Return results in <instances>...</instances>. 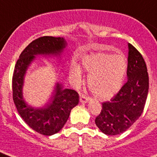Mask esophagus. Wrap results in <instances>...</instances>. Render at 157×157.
Instances as JSON below:
<instances>
[{"mask_svg": "<svg viewBox=\"0 0 157 157\" xmlns=\"http://www.w3.org/2000/svg\"><path fill=\"white\" fill-rule=\"evenodd\" d=\"M90 98H89V97H86V96L84 95V94L80 95V102H82V103H86L87 101H90Z\"/></svg>", "mask_w": 157, "mask_h": 157, "instance_id": "34e87169", "label": "esophagus"}]
</instances>
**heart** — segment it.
Listing matches in <instances>:
<instances>
[{"label": "heart", "instance_id": "obj_1", "mask_svg": "<svg viewBox=\"0 0 157 157\" xmlns=\"http://www.w3.org/2000/svg\"><path fill=\"white\" fill-rule=\"evenodd\" d=\"M82 65L89 73V87L96 98L108 100L120 90L127 72L125 56L92 54L83 57ZM71 75L76 81H81L82 70L75 62L71 67Z\"/></svg>", "mask_w": 157, "mask_h": 157}]
</instances>
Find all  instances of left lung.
Here are the masks:
<instances>
[{
	"label": "left lung",
	"mask_w": 157,
	"mask_h": 157,
	"mask_svg": "<svg viewBox=\"0 0 157 157\" xmlns=\"http://www.w3.org/2000/svg\"><path fill=\"white\" fill-rule=\"evenodd\" d=\"M127 82L110 100L102 103L96 125L107 135H117L130 128L143 112L149 92V75L141 54L128 44Z\"/></svg>",
	"instance_id": "obj_1"
}]
</instances>
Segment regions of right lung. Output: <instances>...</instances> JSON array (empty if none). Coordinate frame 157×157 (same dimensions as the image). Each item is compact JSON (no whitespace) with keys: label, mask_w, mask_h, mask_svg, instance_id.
Returning <instances> with one entry per match:
<instances>
[{"label":"right lung","mask_w":157,"mask_h":157,"mask_svg":"<svg viewBox=\"0 0 157 157\" xmlns=\"http://www.w3.org/2000/svg\"><path fill=\"white\" fill-rule=\"evenodd\" d=\"M63 37L44 36L30 42L21 52L12 76V96L19 116L36 132L50 136L63 128L71 109L78 104L79 96L74 90L63 89L57 83L50 102L41 109L29 106L23 98L24 75L37 55L59 56L66 46Z\"/></svg>","instance_id":"add662e5"}]
</instances>
